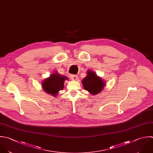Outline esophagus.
I'll use <instances>...</instances> for the list:
<instances>
[{"instance_id": "obj_1", "label": "esophagus", "mask_w": 153, "mask_h": 153, "mask_svg": "<svg viewBox=\"0 0 153 153\" xmlns=\"http://www.w3.org/2000/svg\"><path fill=\"white\" fill-rule=\"evenodd\" d=\"M71 77L72 80H74V81L77 80V78H78L77 76V75H75V74H71Z\"/></svg>"}]
</instances>
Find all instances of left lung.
<instances>
[{"label": "left lung", "instance_id": "obj_1", "mask_svg": "<svg viewBox=\"0 0 153 153\" xmlns=\"http://www.w3.org/2000/svg\"><path fill=\"white\" fill-rule=\"evenodd\" d=\"M86 73V76L82 81L84 89L93 95L100 94L104 89L105 82L91 70H89Z\"/></svg>", "mask_w": 153, "mask_h": 153}]
</instances>
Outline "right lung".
<instances>
[{
  "label": "right lung",
  "instance_id": "right-lung-1",
  "mask_svg": "<svg viewBox=\"0 0 153 153\" xmlns=\"http://www.w3.org/2000/svg\"><path fill=\"white\" fill-rule=\"evenodd\" d=\"M65 80H68V78L65 76L61 75L57 71L54 72L42 82L43 90L48 94L57 97L59 92L64 89Z\"/></svg>",
  "mask_w": 153,
  "mask_h": 153
}]
</instances>
